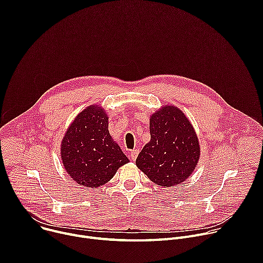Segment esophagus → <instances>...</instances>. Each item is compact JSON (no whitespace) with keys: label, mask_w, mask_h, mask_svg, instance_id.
Segmentation results:
<instances>
[{"label":"esophagus","mask_w":263,"mask_h":263,"mask_svg":"<svg viewBox=\"0 0 263 263\" xmlns=\"http://www.w3.org/2000/svg\"><path fill=\"white\" fill-rule=\"evenodd\" d=\"M138 154H139V149H132V151L130 152V157H131V159H132L133 161L136 160Z\"/></svg>","instance_id":"1"}]
</instances>
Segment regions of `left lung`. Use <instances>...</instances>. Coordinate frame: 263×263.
I'll return each instance as SVG.
<instances>
[{"mask_svg":"<svg viewBox=\"0 0 263 263\" xmlns=\"http://www.w3.org/2000/svg\"><path fill=\"white\" fill-rule=\"evenodd\" d=\"M151 140L136 159L137 167L157 185L182 184L200 159V144L190 120L175 106H163L149 119Z\"/></svg>","mask_w":263,"mask_h":263,"instance_id":"8db88e82","label":"left lung"}]
</instances>
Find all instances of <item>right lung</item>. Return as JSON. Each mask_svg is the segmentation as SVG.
Returning a JSON list of instances; mask_svg holds the SVG:
<instances>
[{"instance_id":"obj_1","label":"right lung","mask_w":263,"mask_h":263,"mask_svg":"<svg viewBox=\"0 0 263 263\" xmlns=\"http://www.w3.org/2000/svg\"><path fill=\"white\" fill-rule=\"evenodd\" d=\"M61 159L69 177L97 189L129 162L108 131V117L99 105L85 108L74 118L61 141Z\"/></svg>"}]
</instances>
